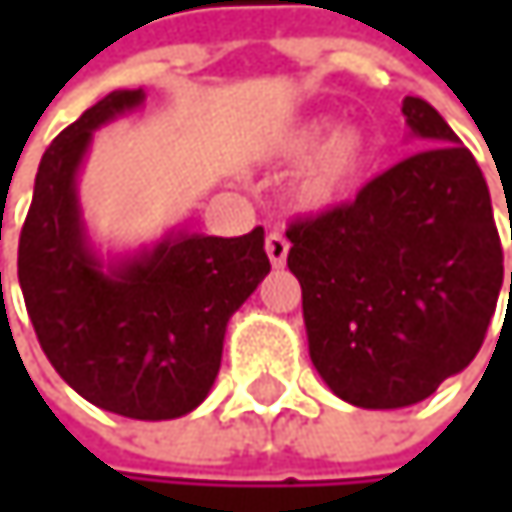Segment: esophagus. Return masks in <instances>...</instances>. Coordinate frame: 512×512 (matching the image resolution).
I'll return each mask as SVG.
<instances>
[{"label": "esophagus", "mask_w": 512, "mask_h": 512, "mask_svg": "<svg viewBox=\"0 0 512 512\" xmlns=\"http://www.w3.org/2000/svg\"><path fill=\"white\" fill-rule=\"evenodd\" d=\"M287 252H290L287 237L278 234V231H272V234L266 237V255H269V263H272V266H284V263H287Z\"/></svg>", "instance_id": "34e87169"}]
</instances>
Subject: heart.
I'll list each match as a JSON object with an SVG mask.
<instances>
[{
    "instance_id": "heart-1",
    "label": "heart",
    "mask_w": 512,
    "mask_h": 512,
    "mask_svg": "<svg viewBox=\"0 0 512 512\" xmlns=\"http://www.w3.org/2000/svg\"><path fill=\"white\" fill-rule=\"evenodd\" d=\"M329 118H308L287 127L269 148L281 162L305 156L290 180V195L299 207L320 210L350 192L370 159V136L358 124H338Z\"/></svg>"
}]
</instances>
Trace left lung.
<instances>
[{
	"mask_svg": "<svg viewBox=\"0 0 512 512\" xmlns=\"http://www.w3.org/2000/svg\"><path fill=\"white\" fill-rule=\"evenodd\" d=\"M403 115L427 148L373 177L353 204L287 228L311 361L361 409L421 403L465 370L504 281L471 151L427 100L406 97Z\"/></svg>",
	"mask_w": 512,
	"mask_h": 512,
	"instance_id": "8db88e82",
	"label": "left lung"
}]
</instances>
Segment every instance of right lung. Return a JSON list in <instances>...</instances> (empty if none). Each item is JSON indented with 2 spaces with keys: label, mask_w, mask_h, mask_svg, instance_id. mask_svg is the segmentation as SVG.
<instances>
[{
  "label": "right lung",
  "mask_w": 512,
  "mask_h": 512,
  "mask_svg": "<svg viewBox=\"0 0 512 512\" xmlns=\"http://www.w3.org/2000/svg\"><path fill=\"white\" fill-rule=\"evenodd\" d=\"M142 103V88L112 91L52 139L17 275L41 350L76 394L124 418L168 421L210 394L228 320L266 278L269 257L263 228L243 237L168 231L136 255H97L76 177L94 130Z\"/></svg>",
  "instance_id": "add662e5"
}]
</instances>
